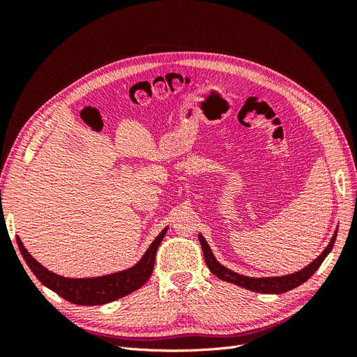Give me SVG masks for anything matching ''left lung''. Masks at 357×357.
<instances>
[{
    "label": "left lung",
    "instance_id": "obj_1",
    "mask_svg": "<svg viewBox=\"0 0 357 357\" xmlns=\"http://www.w3.org/2000/svg\"><path fill=\"white\" fill-rule=\"evenodd\" d=\"M337 232L335 231L333 236L331 238V243L328 244V247L325 250L321 252V255L314 259L310 265H307L304 269H301L298 273L294 274H289V275H282V277H262V278H253V277H245L241 274H236L231 269L225 268L223 265H220L218 261H215V257L211 252L210 245L205 241L204 236L199 234L198 238L202 247V252H204V259H205V264H207L210 271L215 275L219 277L223 282H228V283H234L236 286H241L247 290H252V291H259V294H284L287 290L295 289L298 286H301L302 283H305L307 280L314 274L319 266L321 265V262L325 261V257L331 253L335 238H337Z\"/></svg>",
    "mask_w": 357,
    "mask_h": 357
}]
</instances>
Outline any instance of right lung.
Returning <instances> with one entry per match:
<instances>
[{
	"instance_id": "1",
	"label": "right lung",
	"mask_w": 357,
	"mask_h": 357,
	"mask_svg": "<svg viewBox=\"0 0 357 357\" xmlns=\"http://www.w3.org/2000/svg\"><path fill=\"white\" fill-rule=\"evenodd\" d=\"M168 228H165L156 236L155 241L147 248L144 256L132 268L125 269V271L121 273L92 278H66L52 273L43 265H40L28 253L19 236H16V241L25 262L31 268V271L34 273V275L46 287L55 291V294H58L63 299H67L68 302H73L75 305H102L107 304V302H112L132 294L134 290L139 289L147 282L149 277L153 273L158 247L160 241L164 240Z\"/></svg>"
}]
</instances>
